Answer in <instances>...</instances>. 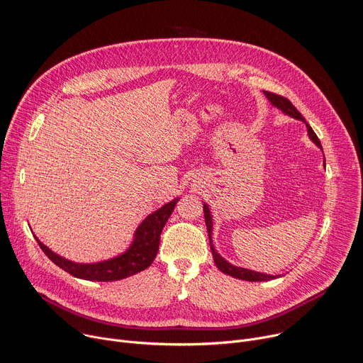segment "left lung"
<instances>
[{
  "mask_svg": "<svg viewBox=\"0 0 363 363\" xmlns=\"http://www.w3.org/2000/svg\"><path fill=\"white\" fill-rule=\"evenodd\" d=\"M263 94H265V96L268 98V101L277 107L278 110H281L284 114L292 117V118H296V120H301L303 123H306V127H307V131H308V138L311 139L313 143H315L320 149H321V143L318 140V138L315 136V133L313 131V128L308 125V123L306 121V118L301 116V113L296 110L289 100H286V98L281 96V95H277L274 92H269V91H263ZM325 167V164H324ZM204 218H206V225H207V232H208V239H210V247H211V253H213V257H214V262L217 268L225 274V275H230L233 278H238V279H243V281H250V282H259V281H271V279H275V278H279L281 275H269V274H263V272H256V271H252V269H246V268H242V267H236L233 265V263H230L228 260H225L214 247L213 245V216H211V211L208 208V206L204 203Z\"/></svg>",
  "mask_w": 363,
  "mask_h": 363,
  "instance_id": "obj_1",
  "label": "left lung"
}]
</instances>
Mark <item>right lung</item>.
Returning <instances> with one entry per match:
<instances>
[{"label": "right lung", "mask_w": 363, "mask_h": 363, "mask_svg": "<svg viewBox=\"0 0 363 363\" xmlns=\"http://www.w3.org/2000/svg\"><path fill=\"white\" fill-rule=\"evenodd\" d=\"M178 201H179V196H177L175 200L169 201L168 204L162 206L160 208L149 214L136 228L133 240H131L128 247L120 255L101 262L79 263V262L69 260L67 257L52 252L36 236L35 239L38 240L45 255L55 263V265H57L63 271H67L75 278L86 279V281H100V282L124 279L127 277L145 271L152 265V262L156 257V253L159 249L162 228L164 227V224H167Z\"/></svg>", "instance_id": "obj_1"}]
</instances>
